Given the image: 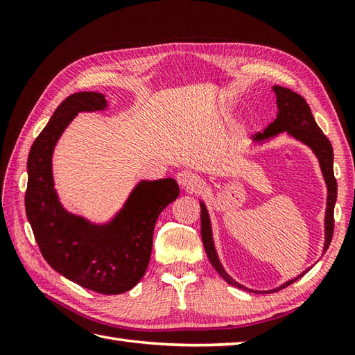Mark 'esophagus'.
Listing matches in <instances>:
<instances>
[{
  "label": "esophagus",
  "instance_id": "34e87169",
  "mask_svg": "<svg viewBox=\"0 0 355 355\" xmlns=\"http://www.w3.org/2000/svg\"><path fill=\"white\" fill-rule=\"evenodd\" d=\"M177 182H178L180 186L184 187V189L192 191L198 186L200 178H198L197 173H193L192 171H182V172H178Z\"/></svg>",
  "mask_w": 355,
  "mask_h": 355
}]
</instances>
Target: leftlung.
Masks as SVG:
<instances>
[{
    "mask_svg": "<svg viewBox=\"0 0 355 355\" xmlns=\"http://www.w3.org/2000/svg\"><path fill=\"white\" fill-rule=\"evenodd\" d=\"M273 89L277 96V107H279L277 119L273 123H270L267 126V130L263 132H256L253 135V139L263 140L267 137H273V135H276L277 132L288 131L296 139L306 143V145L314 150L315 155H318L319 162H320V168L323 171V175H325L327 184H328L327 241H325V250H327L331 244V239H333V233H334V205L337 200V182H336L334 168H333V163H334L333 146H331V141L327 139V135L323 134V131L318 126V123H315V120L311 114V110H310V107H308V103L305 102L302 96H299L294 92H291V89L282 88V87H273ZM201 239H202V244H205L210 263H212L214 268L221 275L224 281L229 282L230 285L239 286V288H244L243 285L236 284L227 273H225L224 268L221 267L220 261H218V256H216L215 247H214L212 230H210L209 215H207V210L202 202H201ZM299 277L293 279V281H288L282 286H279L277 290H282V288H285V286L291 285L294 281H297ZM273 291H276V290H273ZM273 291H266V293H273ZM252 293H261V291H252Z\"/></svg>",
    "mask_w": 355,
    "mask_h": 355,
    "instance_id": "obj_1",
    "label": "left lung"
}]
</instances>
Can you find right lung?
I'll list each match as a JSON object with an SVG mask.
<instances>
[{
	"label": "right lung",
	"mask_w": 355,
	"mask_h": 355,
	"mask_svg": "<svg viewBox=\"0 0 355 355\" xmlns=\"http://www.w3.org/2000/svg\"><path fill=\"white\" fill-rule=\"evenodd\" d=\"M107 107L105 96L74 93L53 112L30 148L26 214L44 259L70 281L101 294H120L137 284L148 268L158 215L177 200L175 180L141 182L125 207L105 227H96L61 207L53 187L51 154L79 111Z\"/></svg>",
	"instance_id": "obj_1"
}]
</instances>
